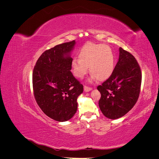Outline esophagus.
<instances>
[{
    "label": "esophagus",
    "mask_w": 159,
    "mask_h": 159,
    "mask_svg": "<svg viewBox=\"0 0 159 159\" xmlns=\"http://www.w3.org/2000/svg\"><path fill=\"white\" fill-rule=\"evenodd\" d=\"M84 91H85V92H88V91H90L91 89H92V88H91L88 87V86H86V85H84Z\"/></svg>",
    "instance_id": "1"
}]
</instances>
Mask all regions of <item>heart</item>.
<instances>
[{
    "label": "heart",
    "instance_id": "b5f03b06",
    "mask_svg": "<svg viewBox=\"0 0 159 159\" xmlns=\"http://www.w3.org/2000/svg\"><path fill=\"white\" fill-rule=\"evenodd\" d=\"M78 57L71 61V68L77 78H83L88 72V67L91 80L103 81L113 73L115 57L111 49L107 46L88 43L80 50Z\"/></svg>",
    "mask_w": 159,
    "mask_h": 159
}]
</instances>
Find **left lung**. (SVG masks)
Instances as JSON below:
<instances>
[{
	"mask_svg": "<svg viewBox=\"0 0 159 159\" xmlns=\"http://www.w3.org/2000/svg\"><path fill=\"white\" fill-rule=\"evenodd\" d=\"M142 80L141 68L134 57L119 48L117 63L112 74L98 87L101 93L99 106L111 119L124 116L136 103Z\"/></svg>",
	"mask_w": 159,
	"mask_h": 159,
	"instance_id": "obj_1",
	"label": "left lung"
}]
</instances>
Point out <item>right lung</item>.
<instances>
[{
  "label": "right lung",
  "instance_id": "obj_1",
  "mask_svg": "<svg viewBox=\"0 0 159 159\" xmlns=\"http://www.w3.org/2000/svg\"><path fill=\"white\" fill-rule=\"evenodd\" d=\"M75 41L58 44L46 50L33 70L32 84L38 105L47 116L59 122L68 121L77 111V99L83 93L71 72V53Z\"/></svg>",
  "mask_w": 159,
  "mask_h": 159
}]
</instances>
